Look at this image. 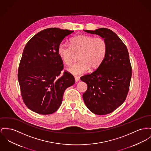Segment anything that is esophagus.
Wrapping results in <instances>:
<instances>
[{"instance_id":"34e87169","label":"esophagus","mask_w":151,"mask_h":151,"mask_svg":"<svg viewBox=\"0 0 151 151\" xmlns=\"http://www.w3.org/2000/svg\"><path fill=\"white\" fill-rule=\"evenodd\" d=\"M74 78H75V80H76V82H77V81H80V77H75Z\"/></svg>"}]
</instances>
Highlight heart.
<instances>
[{"instance_id":"obj_1","label":"heart","mask_w":151,"mask_h":151,"mask_svg":"<svg viewBox=\"0 0 151 151\" xmlns=\"http://www.w3.org/2000/svg\"><path fill=\"white\" fill-rule=\"evenodd\" d=\"M70 44L60 43L58 47V54L67 65L72 63L76 54H79L80 61L70 66L68 70L74 75L85 73L91 68L97 69L105 57L107 50L106 42L100 37L79 35L72 38Z\"/></svg>"}]
</instances>
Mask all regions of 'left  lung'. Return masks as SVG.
<instances>
[{
    "label": "left lung",
    "instance_id": "1",
    "mask_svg": "<svg viewBox=\"0 0 151 151\" xmlns=\"http://www.w3.org/2000/svg\"><path fill=\"white\" fill-rule=\"evenodd\" d=\"M84 31L103 38L107 50L100 66L91 74L81 77L88 85L83 99L92 113L107 114L119 107L128 95L132 77L128 51L118 35L110 29Z\"/></svg>",
    "mask_w": 151,
    "mask_h": 151
}]
</instances>
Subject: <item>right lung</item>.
Masks as SVG:
<instances>
[{
	"instance_id": "add662e5",
	"label": "right lung",
	"mask_w": 151,
	"mask_h": 151,
	"mask_svg": "<svg viewBox=\"0 0 151 151\" xmlns=\"http://www.w3.org/2000/svg\"><path fill=\"white\" fill-rule=\"evenodd\" d=\"M73 31L49 28L29 40L23 51L18 78L23 101L27 107L40 114H49L61 105L64 91L75 83L74 76L63 69L58 47Z\"/></svg>"
}]
</instances>
